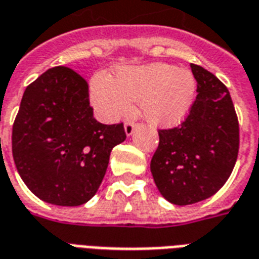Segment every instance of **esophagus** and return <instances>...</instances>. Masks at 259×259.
Here are the masks:
<instances>
[{
	"label": "esophagus",
	"instance_id": "obj_1",
	"mask_svg": "<svg viewBox=\"0 0 259 259\" xmlns=\"http://www.w3.org/2000/svg\"><path fill=\"white\" fill-rule=\"evenodd\" d=\"M135 129H136V123H133V122H126V123H124V132H126V135L127 136L133 135Z\"/></svg>",
	"mask_w": 259,
	"mask_h": 259
}]
</instances>
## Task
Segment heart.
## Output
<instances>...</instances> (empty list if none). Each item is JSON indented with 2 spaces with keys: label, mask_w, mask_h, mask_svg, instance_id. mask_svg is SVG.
<instances>
[{
  "label": "heart",
  "mask_w": 259,
  "mask_h": 259,
  "mask_svg": "<svg viewBox=\"0 0 259 259\" xmlns=\"http://www.w3.org/2000/svg\"><path fill=\"white\" fill-rule=\"evenodd\" d=\"M193 93L192 74L163 63L124 67L114 79L100 74L91 85L92 103L104 119H118L132 111V101H140L143 116L155 126L178 123L188 112Z\"/></svg>",
  "instance_id": "obj_1"
}]
</instances>
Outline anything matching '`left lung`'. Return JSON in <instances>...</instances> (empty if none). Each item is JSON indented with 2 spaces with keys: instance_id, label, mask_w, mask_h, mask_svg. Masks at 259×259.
Segmentation results:
<instances>
[{
  "instance_id": "1",
  "label": "left lung",
  "mask_w": 259,
  "mask_h": 259,
  "mask_svg": "<svg viewBox=\"0 0 259 259\" xmlns=\"http://www.w3.org/2000/svg\"><path fill=\"white\" fill-rule=\"evenodd\" d=\"M196 99L187 118L159 129L151 171L159 192L170 203L202 202L227 183L239 154V120L229 91L217 76L191 64Z\"/></svg>"
}]
</instances>
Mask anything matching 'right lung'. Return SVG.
Instances as JSON below:
<instances>
[{"label":"right lung","instance_id":"right-lung-1","mask_svg":"<svg viewBox=\"0 0 259 259\" xmlns=\"http://www.w3.org/2000/svg\"><path fill=\"white\" fill-rule=\"evenodd\" d=\"M123 123L93 116L89 85L68 67L49 68L24 91L12 129V155L35 196L56 206H81L95 196Z\"/></svg>","mask_w":259,"mask_h":259}]
</instances>
